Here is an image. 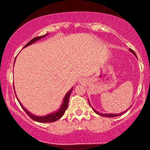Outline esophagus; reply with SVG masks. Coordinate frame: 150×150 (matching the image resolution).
I'll list each match as a JSON object with an SVG mask.
<instances>
[{"mask_svg":"<svg viewBox=\"0 0 150 150\" xmlns=\"http://www.w3.org/2000/svg\"><path fill=\"white\" fill-rule=\"evenodd\" d=\"M80 82H82V81H81V80H80Z\"/></svg>","mask_w":150,"mask_h":150,"instance_id":"1","label":"esophagus"}]
</instances>
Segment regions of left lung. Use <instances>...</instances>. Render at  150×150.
Returning <instances> with one entry per match:
<instances>
[{
	"instance_id": "left-lung-1",
	"label": "left lung",
	"mask_w": 150,
	"mask_h": 150,
	"mask_svg": "<svg viewBox=\"0 0 150 150\" xmlns=\"http://www.w3.org/2000/svg\"><path fill=\"white\" fill-rule=\"evenodd\" d=\"M129 50H130V51L131 53H133L134 55H135V56H136V54H135V53L134 52V51L133 50H132L131 49H129ZM89 104H90V103H89ZM94 110V111L95 113H97V114H99V115H100V116H104V117H116V116H120V115H122V114H123V113H125V112H126L127 111H125L124 112H122V113H118V114H115V113H99L98 112V111H96V110H94V109H93Z\"/></svg>"
}]
</instances>
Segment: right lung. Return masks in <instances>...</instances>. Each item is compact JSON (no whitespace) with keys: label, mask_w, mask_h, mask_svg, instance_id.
Returning a JSON list of instances; mask_svg holds the SVG:
<instances>
[{"label":"right lung","mask_w":150,"mask_h":150,"mask_svg":"<svg viewBox=\"0 0 150 150\" xmlns=\"http://www.w3.org/2000/svg\"><path fill=\"white\" fill-rule=\"evenodd\" d=\"M48 34H46L44 36H41V37H37L34 38V39H32V40L30 41V42L27 43V44H26L25 46H24V48L27 47V46H28L31 45V44H34V42H36L38 40H39V39H41L42 38L45 37L46 35H48ZM14 63H15V62H14ZM73 88L70 89V90L68 92V93H67V94L65 95L64 99H63V103H62L61 107H60L59 109H58L57 111H56V112L50 113V114L46 115V116H34V114L31 113L30 111H27V110L26 109V108L24 107L23 106H22L20 101L18 100V101H19V103H20V106H21L22 108H23L24 111H25L26 113H27V114L28 115V116H30L32 120H35V121L39 122V123H51V122H54V121H56V120H58L59 118H61V117L63 116V114H64L65 110H66L67 108H68V103H69V97L70 96V94H71V92H72V90H73ZM14 91H15V89H14ZM15 95H16V93H15ZM16 97H17V99H18V97H17V96H16Z\"/></svg>","instance_id":"add662e5"}]
</instances>
